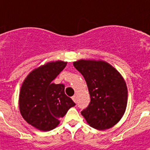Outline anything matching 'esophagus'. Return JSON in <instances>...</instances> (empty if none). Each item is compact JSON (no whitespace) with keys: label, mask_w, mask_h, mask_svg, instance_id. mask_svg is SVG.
<instances>
[{"label":"esophagus","mask_w":150,"mask_h":150,"mask_svg":"<svg viewBox=\"0 0 150 150\" xmlns=\"http://www.w3.org/2000/svg\"><path fill=\"white\" fill-rule=\"evenodd\" d=\"M72 99H73V100H74V102L76 103V95H74V96H72Z\"/></svg>","instance_id":"esophagus-1"}]
</instances>
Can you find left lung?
<instances>
[{
    "label": "left lung",
    "instance_id": "1",
    "mask_svg": "<svg viewBox=\"0 0 150 150\" xmlns=\"http://www.w3.org/2000/svg\"><path fill=\"white\" fill-rule=\"evenodd\" d=\"M74 67L86 80L90 104L81 114L93 128L104 130L120 120L127 104V84L120 74L104 61L80 60Z\"/></svg>",
    "mask_w": 150,
    "mask_h": 150
}]
</instances>
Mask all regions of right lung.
<instances>
[{
  "mask_svg": "<svg viewBox=\"0 0 150 150\" xmlns=\"http://www.w3.org/2000/svg\"><path fill=\"white\" fill-rule=\"evenodd\" d=\"M67 62H50L33 70L23 81L19 96L20 112L31 126L42 131L54 129L75 103L64 93V84L52 81Z\"/></svg>",
  "mask_w": 150,
  "mask_h": 150,
  "instance_id": "add662e5",
  "label": "right lung"
}]
</instances>
